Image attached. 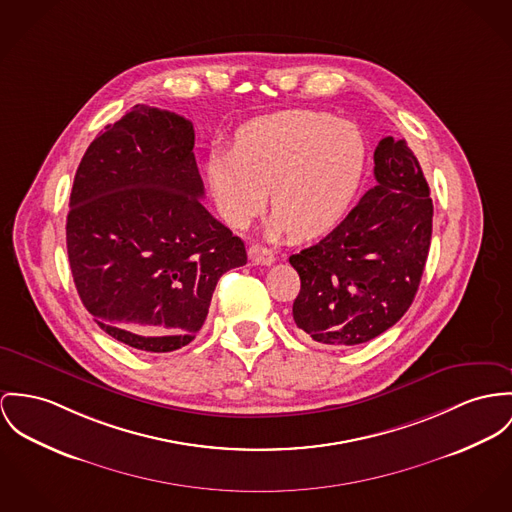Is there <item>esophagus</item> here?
I'll return each mask as SVG.
<instances>
[{
    "label": "esophagus",
    "mask_w": 512,
    "mask_h": 512,
    "mask_svg": "<svg viewBox=\"0 0 512 512\" xmlns=\"http://www.w3.org/2000/svg\"><path fill=\"white\" fill-rule=\"evenodd\" d=\"M249 259L253 265H273L275 263V253L263 245H251L249 247Z\"/></svg>",
    "instance_id": "esophagus-1"
}]
</instances>
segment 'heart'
Wrapping results in <instances>:
<instances>
[{"label": "heart", "mask_w": 512, "mask_h": 512, "mask_svg": "<svg viewBox=\"0 0 512 512\" xmlns=\"http://www.w3.org/2000/svg\"><path fill=\"white\" fill-rule=\"evenodd\" d=\"M366 163L368 144L354 122L294 109L243 124L234 152L210 154L206 177L218 212L234 228L261 212L271 189L269 234L314 239L347 218Z\"/></svg>", "instance_id": "b5f03b06"}]
</instances>
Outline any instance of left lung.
<instances>
[{
  "mask_svg": "<svg viewBox=\"0 0 512 512\" xmlns=\"http://www.w3.org/2000/svg\"><path fill=\"white\" fill-rule=\"evenodd\" d=\"M376 187L319 243L290 257L300 275L292 315L329 347L366 343L409 310L433 236V200L405 140H380Z\"/></svg>",
  "mask_w": 512,
  "mask_h": 512,
  "instance_id": "1",
  "label": "left lung"
}]
</instances>
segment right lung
<instances>
[{
    "label": "right lung",
    "instance_id": "1",
    "mask_svg": "<svg viewBox=\"0 0 512 512\" xmlns=\"http://www.w3.org/2000/svg\"><path fill=\"white\" fill-rule=\"evenodd\" d=\"M193 122L136 105L81 158L66 222L79 298L97 325L144 353L197 337L220 276L245 245L200 202Z\"/></svg>",
    "mask_w": 512,
    "mask_h": 512
}]
</instances>
